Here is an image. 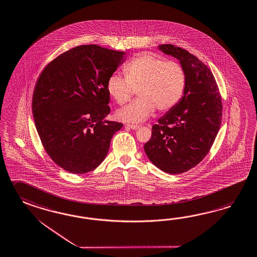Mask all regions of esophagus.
<instances>
[{
	"label": "esophagus",
	"instance_id": "esophagus-1",
	"mask_svg": "<svg viewBox=\"0 0 257 257\" xmlns=\"http://www.w3.org/2000/svg\"><path fill=\"white\" fill-rule=\"evenodd\" d=\"M125 126L128 127V128H132V130H137V128H139L138 125H130V124H126Z\"/></svg>",
	"mask_w": 257,
	"mask_h": 257
}]
</instances>
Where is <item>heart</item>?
<instances>
[{"label": "heart", "instance_id": "heart-1", "mask_svg": "<svg viewBox=\"0 0 257 257\" xmlns=\"http://www.w3.org/2000/svg\"><path fill=\"white\" fill-rule=\"evenodd\" d=\"M125 77L113 73L106 83L109 95L118 104L130 101L134 90L139 99L120 109L116 115L125 122L138 123L154 110L171 111L184 97L186 73L184 67L153 53H140L124 67Z\"/></svg>", "mask_w": 257, "mask_h": 257}]
</instances>
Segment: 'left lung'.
<instances>
[{"instance_id":"obj_1","label":"left lung","mask_w":257,"mask_h":257,"mask_svg":"<svg viewBox=\"0 0 257 257\" xmlns=\"http://www.w3.org/2000/svg\"><path fill=\"white\" fill-rule=\"evenodd\" d=\"M159 49L180 60L186 73L183 99L152 126L145 151L153 164L171 174L189 171L211 150L222 122V99L211 70L187 50Z\"/></svg>"}]
</instances>
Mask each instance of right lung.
Instances as JSON below:
<instances>
[{
    "label": "right lung",
    "mask_w": 257,
    "mask_h": 257,
    "mask_svg": "<svg viewBox=\"0 0 257 257\" xmlns=\"http://www.w3.org/2000/svg\"><path fill=\"white\" fill-rule=\"evenodd\" d=\"M124 54L97 45L75 46L40 74L33 90L34 123L46 153L63 170L75 174L95 170L123 126L103 119L110 112L106 83Z\"/></svg>",
    "instance_id": "right-lung-1"
}]
</instances>
